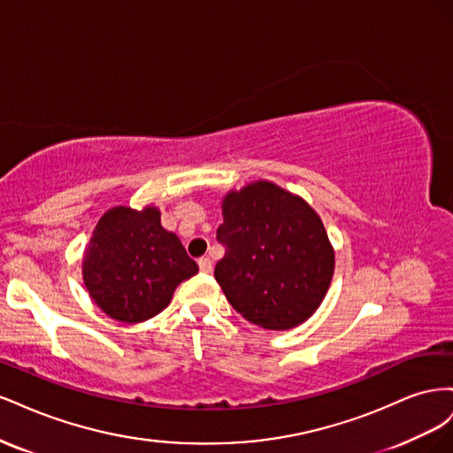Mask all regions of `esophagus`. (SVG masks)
<instances>
[{
  "label": "esophagus",
  "mask_w": 453,
  "mask_h": 453,
  "mask_svg": "<svg viewBox=\"0 0 453 453\" xmlns=\"http://www.w3.org/2000/svg\"><path fill=\"white\" fill-rule=\"evenodd\" d=\"M198 266H200V272H203V273H210L213 270V263L208 257H202L198 260Z\"/></svg>",
  "instance_id": "obj_1"
}]
</instances>
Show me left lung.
<instances>
[{"mask_svg":"<svg viewBox=\"0 0 453 453\" xmlns=\"http://www.w3.org/2000/svg\"><path fill=\"white\" fill-rule=\"evenodd\" d=\"M221 210L217 240L225 257L215 280L232 308L266 331L310 319L334 273V248L318 211L266 180L228 190Z\"/></svg>","mask_w":453,"mask_h":453,"instance_id":"left-lung-1","label":"left lung"}]
</instances>
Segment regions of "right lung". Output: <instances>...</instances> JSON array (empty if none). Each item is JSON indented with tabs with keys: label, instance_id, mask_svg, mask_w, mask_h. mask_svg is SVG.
Wrapping results in <instances>:
<instances>
[{
	"label": "right lung",
	"instance_id": "1",
	"mask_svg": "<svg viewBox=\"0 0 453 453\" xmlns=\"http://www.w3.org/2000/svg\"><path fill=\"white\" fill-rule=\"evenodd\" d=\"M198 273L181 240L160 225V210L127 205L107 210L83 253L90 298L111 319L142 323L170 304L181 281Z\"/></svg>",
	"mask_w": 453,
	"mask_h": 453
}]
</instances>
